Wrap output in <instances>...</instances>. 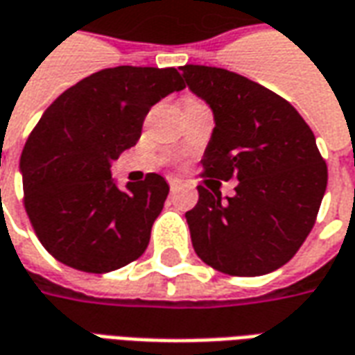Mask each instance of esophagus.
<instances>
[{"label": "esophagus", "instance_id": "34e87169", "mask_svg": "<svg viewBox=\"0 0 355 355\" xmlns=\"http://www.w3.org/2000/svg\"><path fill=\"white\" fill-rule=\"evenodd\" d=\"M169 186H171V190H175V188L180 186V180H177V178H169Z\"/></svg>", "mask_w": 355, "mask_h": 355}]
</instances>
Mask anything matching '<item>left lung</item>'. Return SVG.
I'll use <instances>...</instances> for the list:
<instances>
[{"label": "left lung", "mask_w": 355, "mask_h": 355, "mask_svg": "<svg viewBox=\"0 0 355 355\" xmlns=\"http://www.w3.org/2000/svg\"><path fill=\"white\" fill-rule=\"evenodd\" d=\"M180 71L215 121L205 177L238 180L230 198L198 186V203L184 215L192 246L225 275H267L292 259L315 225L327 190L315 136L288 101L242 74L205 65Z\"/></svg>", "instance_id": "1"}]
</instances>
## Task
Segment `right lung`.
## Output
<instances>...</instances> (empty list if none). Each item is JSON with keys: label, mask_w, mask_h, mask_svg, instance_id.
Wrapping results in <instances>:
<instances>
[{"label": "right lung", "mask_w": 355, "mask_h": 355, "mask_svg": "<svg viewBox=\"0 0 355 355\" xmlns=\"http://www.w3.org/2000/svg\"><path fill=\"white\" fill-rule=\"evenodd\" d=\"M180 90L173 67H113L83 78L44 111L19 169L28 219L57 261L109 272L146 252L169 184L150 173L119 188L111 163L138 142L148 111Z\"/></svg>", "instance_id": "right-lung-1"}]
</instances>
